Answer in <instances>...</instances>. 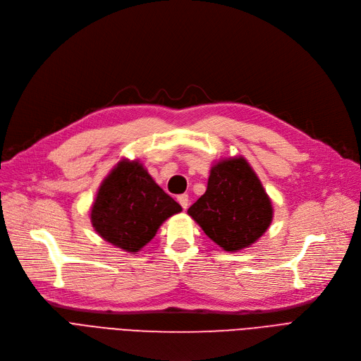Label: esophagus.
<instances>
[{
  "mask_svg": "<svg viewBox=\"0 0 361 361\" xmlns=\"http://www.w3.org/2000/svg\"><path fill=\"white\" fill-rule=\"evenodd\" d=\"M178 201L179 204L182 205V207L186 210L188 205H190V200H188V194H182V195H178Z\"/></svg>",
  "mask_w": 361,
  "mask_h": 361,
  "instance_id": "1",
  "label": "esophagus"
}]
</instances>
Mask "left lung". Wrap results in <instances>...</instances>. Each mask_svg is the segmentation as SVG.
Returning a JSON list of instances; mask_svg holds the SVG:
<instances>
[{"mask_svg":"<svg viewBox=\"0 0 361 361\" xmlns=\"http://www.w3.org/2000/svg\"><path fill=\"white\" fill-rule=\"evenodd\" d=\"M190 214L214 244L228 252L251 247L273 221V204L244 156L213 163L207 190Z\"/></svg>","mask_w":361,"mask_h":361,"instance_id":"8db88e82","label":"left lung"}]
</instances>
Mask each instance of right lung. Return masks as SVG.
I'll return each instance as SVG.
<instances>
[{
	"mask_svg": "<svg viewBox=\"0 0 361 361\" xmlns=\"http://www.w3.org/2000/svg\"><path fill=\"white\" fill-rule=\"evenodd\" d=\"M182 212L138 159H120L102 179L91 205L94 231L116 248L138 254L163 223Z\"/></svg>",
	"mask_w": 361,
	"mask_h": 361,
	"instance_id": "right-lung-1",
	"label": "right lung"
}]
</instances>
